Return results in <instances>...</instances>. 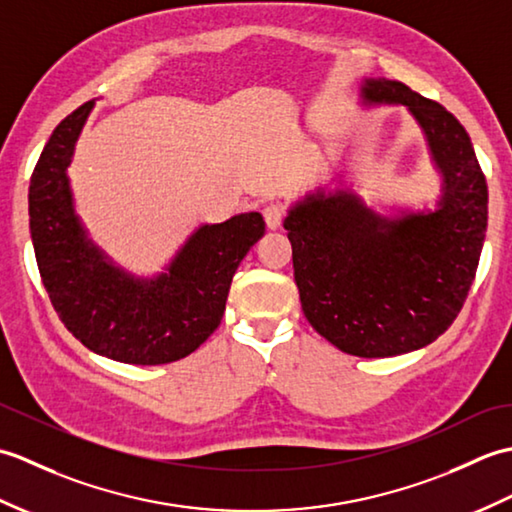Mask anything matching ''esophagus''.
<instances>
[{
	"mask_svg": "<svg viewBox=\"0 0 512 512\" xmlns=\"http://www.w3.org/2000/svg\"><path fill=\"white\" fill-rule=\"evenodd\" d=\"M284 215H286V209L281 204L264 206V220L268 228H279L281 222H284Z\"/></svg>",
	"mask_w": 512,
	"mask_h": 512,
	"instance_id": "34e87169",
	"label": "esophagus"
}]
</instances>
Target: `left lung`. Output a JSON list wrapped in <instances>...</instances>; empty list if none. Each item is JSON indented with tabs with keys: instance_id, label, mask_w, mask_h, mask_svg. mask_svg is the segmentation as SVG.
<instances>
[{
	"instance_id": "1",
	"label": "left lung",
	"mask_w": 512,
	"mask_h": 512,
	"mask_svg": "<svg viewBox=\"0 0 512 512\" xmlns=\"http://www.w3.org/2000/svg\"><path fill=\"white\" fill-rule=\"evenodd\" d=\"M369 105H405L442 176L436 211L378 215L356 193L306 195L284 228L301 308L341 352L361 358L429 345L458 317L475 279L488 222V187L458 118L405 83L365 79Z\"/></svg>"
}]
</instances>
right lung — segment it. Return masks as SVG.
I'll list each match as a JSON object with an SVG mask.
<instances>
[{"mask_svg": "<svg viewBox=\"0 0 512 512\" xmlns=\"http://www.w3.org/2000/svg\"><path fill=\"white\" fill-rule=\"evenodd\" d=\"M94 101L54 129L30 178L28 215L39 275L74 339L129 365L180 361L220 325L235 270L259 237L264 217L239 213L202 224L165 273L134 277L112 264L74 213L68 167Z\"/></svg>", "mask_w": 512, "mask_h": 512, "instance_id": "obj_1", "label": "right lung"}]
</instances>
